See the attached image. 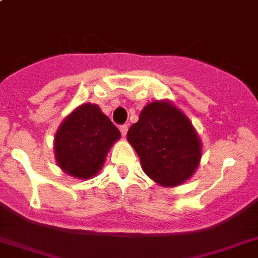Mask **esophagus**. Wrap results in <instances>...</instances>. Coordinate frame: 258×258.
I'll return each instance as SVG.
<instances>
[{
	"instance_id": "esophagus-1",
	"label": "esophagus",
	"mask_w": 258,
	"mask_h": 258,
	"mask_svg": "<svg viewBox=\"0 0 258 258\" xmlns=\"http://www.w3.org/2000/svg\"><path fill=\"white\" fill-rule=\"evenodd\" d=\"M119 130H120L121 135L125 137V134H127V131H128V124H121L120 127H119Z\"/></svg>"
}]
</instances>
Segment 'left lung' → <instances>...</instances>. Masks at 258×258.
<instances>
[{
	"mask_svg": "<svg viewBox=\"0 0 258 258\" xmlns=\"http://www.w3.org/2000/svg\"><path fill=\"white\" fill-rule=\"evenodd\" d=\"M127 139L143 171L163 186L187 180L201 159V142L191 123L169 101H153L130 127Z\"/></svg>",
	"mask_w": 258,
	"mask_h": 258,
	"instance_id": "8db88e82",
	"label": "left lung"
}]
</instances>
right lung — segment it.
I'll return each mask as SVG.
<instances>
[{
	"label": "right lung",
	"mask_w": 258,
	"mask_h": 258,
	"mask_svg": "<svg viewBox=\"0 0 258 258\" xmlns=\"http://www.w3.org/2000/svg\"><path fill=\"white\" fill-rule=\"evenodd\" d=\"M120 138L116 125L96 104L80 105L62 121L54 138L58 166L67 174L88 179L104 163L111 146Z\"/></svg>",
	"instance_id": "right-lung-1"
}]
</instances>
